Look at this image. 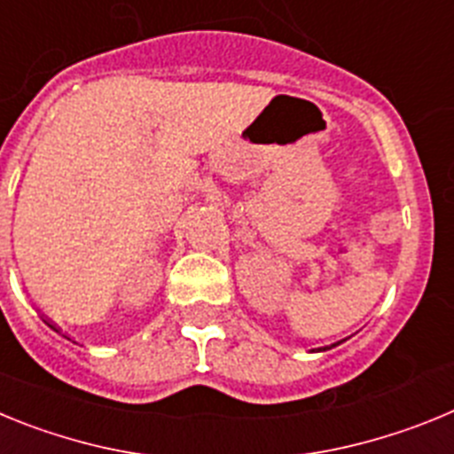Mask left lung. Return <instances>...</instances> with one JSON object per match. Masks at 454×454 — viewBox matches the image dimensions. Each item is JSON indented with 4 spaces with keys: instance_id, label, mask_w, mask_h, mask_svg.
Listing matches in <instances>:
<instances>
[{
    "instance_id": "left-lung-1",
    "label": "left lung",
    "mask_w": 454,
    "mask_h": 454,
    "mask_svg": "<svg viewBox=\"0 0 454 454\" xmlns=\"http://www.w3.org/2000/svg\"><path fill=\"white\" fill-rule=\"evenodd\" d=\"M323 350H330V348H323Z\"/></svg>"
}]
</instances>
